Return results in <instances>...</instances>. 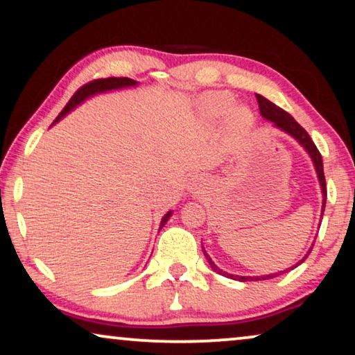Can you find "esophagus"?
<instances>
[{
  "instance_id": "obj_1",
  "label": "esophagus",
  "mask_w": 355,
  "mask_h": 355,
  "mask_svg": "<svg viewBox=\"0 0 355 355\" xmlns=\"http://www.w3.org/2000/svg\"><path fill=\"white\" fill-rule=\"evenodd\" d=\"M204 188H205V182H204V178H202V177L194 175V177L189 178V182H188V189H189V193H193V194H198V196H199V194H202Z\"/></svg>"
}]
</instances>
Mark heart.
Wrapping results in <instances>:
<instances>
[{"label": "heart", "mask_w": 355, "mask_h": 355, "mask_svg": "<svg viewBox=\"0 0 355 355\" xmlns=\"http://www.w3.org/2000/svg\"><path fill=\"white\" fill-rule=\"evenodd\" d=\"M234 105V98L226 92H207L200 95L198 100V113L202 123L214 125L218 124L226 116V129H228L232 145L236 148L244 144L253 129V113L245 105Z\"/></svg>", "instance_id": "obj_1"}]
</instances>
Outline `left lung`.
I'll use <instances>...</instances> for the list:
<instances>
[{"instance_id":"left-lung-1","label":"left lung","mask_w":355,"mask_h":355,"mask_svg":"<svg viewBox=\"0 0 355 355\" xmlns=\"http://www.w3.org/2000/svg\"><path fill=\"white\" fill-rule=\"evenodd\" d=\"M257 100H258V105H260V113L264 118V121H269V123H272L274 127L279 130H282L284 134H287L292 137L293 140L298 141L300 146H303V150L308 153V156L311 157V161H313V166L315 168V173H317V180H319V184H320V191H322V210H320V218L322 215H324V210H325V200H327V187H325V175H324V162H322V156L319 150H317L314 141L311 140V137L308 132H306L303 127H301L296 121L290 116L287 111H284L282 108H279L277 105H274L272 102H269L266 97H263V95L258 94L257 95ZM322 221V220H320ZM314 245V244H313ZM204 250V255L207 258V263L210 264V268L214 269L215 272L221 274V276L225 277H230V279H234V280H241V282H247V280H266V279H272V277H277L280 274L290 271V269H293L298 266V264L303 263L308 255L313 250V247H309V250L306 252V255L301 258V260L293 264L292 268L288 269H284V271H279V272H272V274H264V276H236V274H230L223 271V269H220L216 264L211 261V258L209 257V253L205 252V248L202 247Z\"/></svg>"}]
</instances>
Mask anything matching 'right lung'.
Wrapping results in <instances>:
<instances>
[{
    "instance_id": "obj_1",
    "label": "right lung",
    "mask_w": 355,
    "mask_h": 355,
    "mask_svg": "<svg viewBox=\"0 0 355 355\" xmlns=\"http://www.w3.org/2000/svg\"><path fill=\"white\" fill-rule=\"evenodd\" d=\"M139 86V81H135V79H130V78H107V79H97V81H92L86 84V86H83L79 91L73 95L70 98V102L67 103V107L62 110V113L57 116V119L54 121L55 123H59L62 118H65L68 113H71L73 110L79 105L86 102L87 98L95 97V95L98 94H105V92H111V91H121V89H129V87H135ZM173 214V210H168L166 215L161 218V223H159V230L162 228L164 225L167 223L168 218H171Z\"/></svg>"
}]
</instances>
